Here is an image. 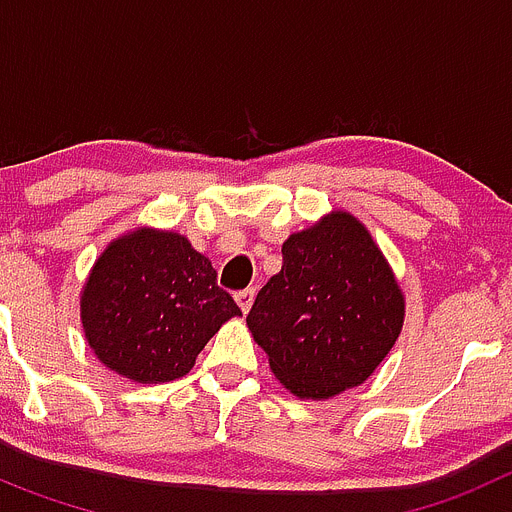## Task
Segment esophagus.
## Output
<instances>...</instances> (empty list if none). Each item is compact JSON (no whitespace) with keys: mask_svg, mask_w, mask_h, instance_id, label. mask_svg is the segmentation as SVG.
<instances>
[{"mask_svg":"<svg viewBox=\"0 0 512 512\" xmlns=\"http://www.w3.org/2000/svg\"><path fill=\"white\" fill-rule=\"evenodd\" d=\"M253 297H256V289H241V292L235 295V302H238V307H241L243 312H248L253 305Z\"/></svg>","mask_w":512,"mask_h":512,"instance_id":"34e87169","label":"esophagus"}]
</instances>
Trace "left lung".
<instances>
[{
  "label": "left lung",
  "instance_id": "obj_1",
  "mask_svg": "<svg viewBox=\"0 0 512 512\" xmlns=\"http://www.w3.org/2000/svg\"><path fill=\"white\" fill-rule=\"evenodd\" d=\"M405 295L359 217L333 210L282 246V271L256 295L246 325L274 377L300 400L359 387L390 354Z\"/></svg>",
  "mask_w": 512,
  "mask_h": 512
}]
</instances>
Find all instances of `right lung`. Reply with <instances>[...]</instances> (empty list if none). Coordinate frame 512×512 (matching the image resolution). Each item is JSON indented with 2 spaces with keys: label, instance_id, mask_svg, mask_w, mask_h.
<instances>
[{
  "label": "right lung",
  "instance_id": "obj_1",
  "mask_svg": "<svg viewBox=\"0 0 512 512\" xmlns=\"http://www.w3.org/2000/svg\"><path fill=\"white\" fill-rule=\"evenodd\" d=\"M81 330L107 369L140 384L189 374L241 307L212 261L174 230L135 228L99 253L81 287Z\"/></svg>",
  "mask_w": 512,
  "mask_h": 512
}]
</instances>
